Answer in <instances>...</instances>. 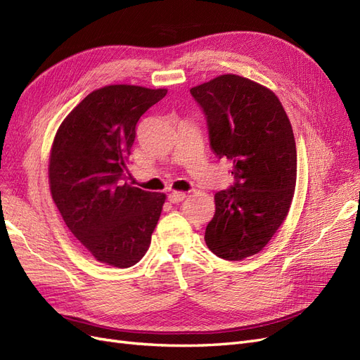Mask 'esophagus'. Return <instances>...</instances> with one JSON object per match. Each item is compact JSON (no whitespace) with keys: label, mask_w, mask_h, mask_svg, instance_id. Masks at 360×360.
I'll return each mask as SVG.
<instances>
[{"label":"esophagus","mask_w":360,"mask_h":360,"mask_svg":"<svg viewBox=\"0 0 360 360\" xmlns=\"http://www.w3.org/2000/svg\"><path fill=\"white\" fill-rule=\"evenodd\" d=\"M184 198H186V193L184 192H177V191H172L169 195H168V200L171 201V202H181Z\"/></svg>","instance_id":"obj_1"}]
</instances>
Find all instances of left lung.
<instances>
[{
    "label": "left lung",
    "instance_id": "1",
    "mask_svg": "<svg viewBox=\"0 0 360 360\" xmlns=\"http://www.w3.org/2000/svg\"><path fill=\"white\" fill-rule=\"evenodd\" d=\"M209 126L217 158L233 160L234 186L214 193L205 245L240 261L258 254L285 221L297 177L292 127L278 96L243 76L226 73L191 89Z\"/></svg>",
    "mask_w": 360,
    "mask_h": 360
}]
</instances>
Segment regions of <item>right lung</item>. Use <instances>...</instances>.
Returning a JSON list of instances; mask_svg holds the SVG:
<instances>
[{
    "label": "right lung",
    "instance_id": "obj_1",
    "mask_svg": "<svg viewBox=\"0 0 360 360\" xmlns=\"http://www.w3.org/2000/svg\"><path fill=\"white\" fill-rule=\"evenodd\" d=\"M167 89L106 85L63 120L51 147L52 200L79 243L103 264L126 269L147 252L165 193L126 181L136 123Z\"/></svg>",
    "mask_w": 360,
    "mask_h": 360
}]
</instances>
